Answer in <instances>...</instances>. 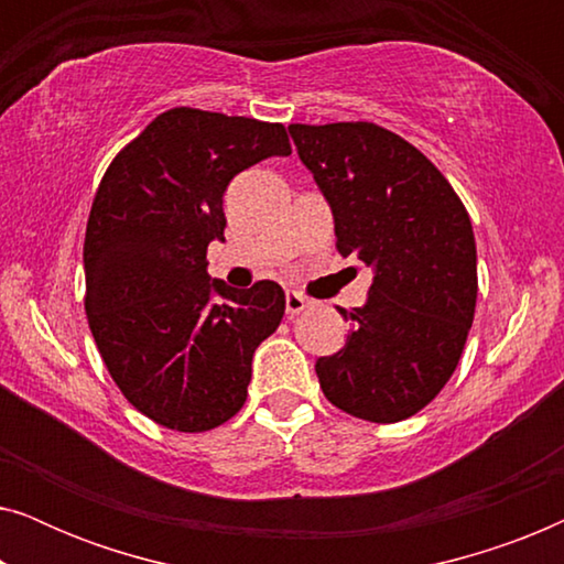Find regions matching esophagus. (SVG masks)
<instances>
[{
  "mask_svg": "<svg viewBox=\"0 0 564 564\" xmlns=\"http://www.w3.org/2000/svg\"><path fill=\"white\" fill-rule=\"evenodd\" d=\"M284 305H288V315L292 318V315H297V313L305 311L307 300L300 295V292H288V295H284Z\"/></svg>",
  "mask_w": 564,
  "mask_h": 564,
  "instance_id": "34e87169",
  "label": "esophagus"
}]
</instances>
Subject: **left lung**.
I'll list each match as a JSON object with an SVG mask.
<instances>
[{"label":"left lung","mask_w":564,"mask_h":564,"mask_svg":"<svg viewBox=\"0 0 564 564\" xmlns=\"http://www.w3.org/2000/svg\"><path fill=\"white\" fill-rule=\"evenodd\" d=\"M334 213L336 249L375 269L346 346L315 361L323 395L372 423L411 419L459 365L477 303L469 215L423 153L375 122L290 126Z\"/></svg>","instance_id":"obj_1"}]
</instances>
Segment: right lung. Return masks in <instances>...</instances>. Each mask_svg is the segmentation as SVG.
Listing matches in <instances>:
<instances>
[{"label": "right lung", "mask_w": 564, "mask_h": 564, "mask_svg": "<svg viewBox=\"0 0 564 564\" xmlns=\"http://www.w3.org/2000/svg\"><path fill=\"white\" fill-rule=\"evenodd\" d=\"M282 122L174 107L133 138L99 182L84 238V311L128 403L159 426L199 434L241 411L257 346L284 315L261 280L207 274L223 241V192L269 156H290Z\"/></svg>", "instance_id": "right-lung-1"}]
</instances>
